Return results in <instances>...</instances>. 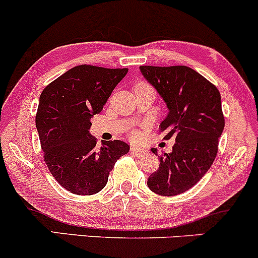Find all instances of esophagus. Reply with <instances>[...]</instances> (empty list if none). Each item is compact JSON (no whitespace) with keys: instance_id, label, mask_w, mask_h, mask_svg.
Masks as SVG:
<instances>
[{"instance_id":"1","label":"esophagus","mask_w":258,"mask_h":258,"mask_svg":"<svg viewBox=\"0 0 258 258\" xmlns=\"http://www.w3.org/2000/svg\"><path fill=\"white\" fill-rule=\"evenodd\" d=\"M130 151H132V154H134L135 156H143V155L146 152L145 149L139 148V146H132Z\"/></svg>"}]
</instances>
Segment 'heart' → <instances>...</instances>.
<instances>
[{
  "label": "heart",
  "mask_w": 258,
  "mask_h": 258,
  "mask_svg": "<svg viewBox=\"0 0 258 258\" xmlns=\"http://www.w3.org/2000/svg\"><path fill=\"white\" fill-rule=\"evenodd\" d=\"M140 85H143V84H140ZM133 137H134L135 139H138V138L140 137V134H139V133H134V134H133Z\"/></svg>",
  "instance_id": "obj_1"
}]
</instances>
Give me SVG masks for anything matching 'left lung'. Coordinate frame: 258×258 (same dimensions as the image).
I'll return each mask as SVG.
<instances>
[{
    "instance_id": "8db88e82",
    "label": "left lung",
    "mask_w": 258,
    "mask_h": 258,
    "mask_svg": "<svg viewBox=\"0 0 258 258\" xmlns=\"http://www.w3.org/2000/svg\"><path fill=\"white\" fill-rule=\"evenodd\" d=\"M168 108L160 124L165 139L174 137L172 152L160 155L159 170L148 185L160 196H177L208 172L218 154L225 119L218 88L188 66H140ZM157 155L156 149H151Z\"/></svg>"
}]
</instances>
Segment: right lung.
<instances>
[{"instance_id": "1", "label": "right lung", "mask_w": 258, "mask_h": 258, "mask_svg": "<svg viewBox=\"0 0 258 258\" xmlns=\"http://www.w3.org/2000/svg\"><path fill=\"white\" fill-rule=\"evenodd\" d=\"M128 69L79 65L41 92L35 125L44 161L55 179L74 195L91 196L103 189L119 157L130 146L121 140H97L90 119L98 114Z\"/></svg>"}]
</instances>
